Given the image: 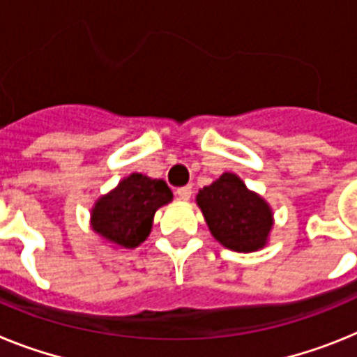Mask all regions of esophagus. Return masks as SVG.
<instances>
[{
	"mask_svg": "<svg viewBox=\"0 0 357 357\" xmlns=\"http://www.w3.org/2000/svg\"><path fill=\"white\" fill-rule=\"evenodd\" d=\"M176 194H178V197L181 201H188V199H190V196H192V187L178 188V192H176Z\"/></svg>",
	"mask_w": 357,
	"mask_h": 357,
	"instance_id": "34e87169",
	"label": "esophagus"
}]
</instances>
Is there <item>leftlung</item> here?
<instances>
[{
	"instance_id": "8db88e82",
	"label": "left lung",
	"mask_w": 357,
	"mask_h": 357,
	"mask_svg": "<svg viewBox=\"0 0 357 357\" xmlns=\"http://www.w3.org/2000/svg\"><path fill=\"white\" fill-rule=\"evenodd\" d=\"M196 203L213 238L231 252H259L268 244L275 225L271 206L234 172L199 188Z\"/></svg>"
}]
</instances>
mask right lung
Here are the masks:
<instances>
[{
  "instance_id": "1",
  "label": "right lung",
  "mask_w": 357,
  "mask_h": 357,
  "mask_svg": "<svg viewBox=\"0 0 357 357\" xmlns=\"http://www.w3.org/2000/svg\"><path fill=\"white\" fill-rule=\"evenodd\" d=\"M172 201V190L163 179L132 172L98 197L91 208V230L116 248H138L153 230L154 213Z\"/></svg>"
}]
</instances>
